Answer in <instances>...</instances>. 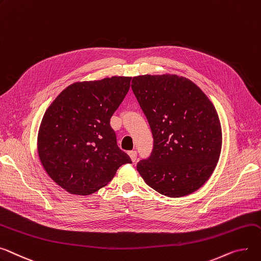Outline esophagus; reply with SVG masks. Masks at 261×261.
<instances>
[{
  "label": "esophagus",
  "mask_w": 261,
  "mask_h": 261,
  "mask_svg": "<svg viewBox=\"0 0 261 261\" xmlns=\"http://www.w3.org/2000/svg\"><path fill=\"white\" fill-rule=\"evenodd\" d=\"M128 153H129V155H130L131 161H132V162H135V161H136V158H137V152L132 150V151H129Z\"/></svg>",
  "instance_id": "34e87169"
}]
</instances>
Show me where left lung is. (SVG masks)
Listing matches in <instances>:
<instances>
[{
    "label": "left lung",
    "instance_id": "obj_1",
    "mask_svg": "<svg viewBox=\"0 0 261 261\" xmlns=\"http://www.w3.org/2000/svg\"><path fill=\"white\" fill-rule=\"evenodd\" d=\"M132 83L153 135L152 152L137 164V171L163 195L193 193L209 179L219 160L222 135L214 106L182 76L146 74Z\"/></svg>",
    "mask_w": 261,
    "mask_h": 261
}]
</instances>
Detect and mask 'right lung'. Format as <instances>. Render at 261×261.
Here are the masks:
<instances>
[{
	"label": "right lung",
	"mask_w": 261,
	"mask_h": 261,
	"mask_svg": "<svg viewBox=\"0 0 261 261\" xmlns=\"http://www.w3.org/2000/svg\"><path fill=\"white\" fill-rule=\"evenodd\" d=\"M131 79L72 84L46 110L38 136L39 156L47 174L69 193L92 194L112 180L120 166L132 163L118 148L110 125Z\"/></svg>",
	"instance_id": "1"
}]
</instances>
